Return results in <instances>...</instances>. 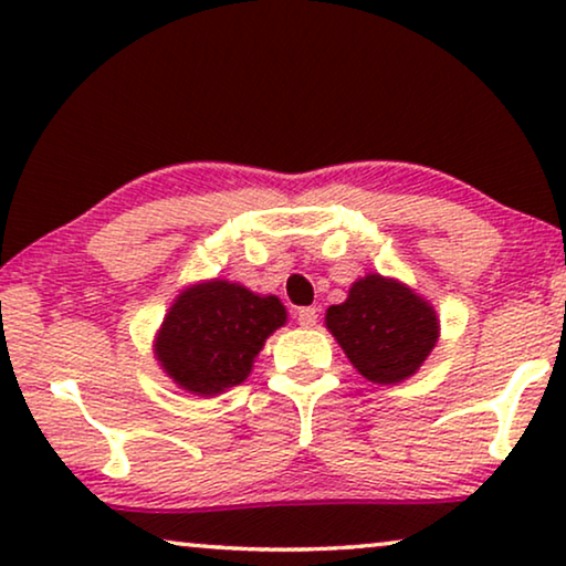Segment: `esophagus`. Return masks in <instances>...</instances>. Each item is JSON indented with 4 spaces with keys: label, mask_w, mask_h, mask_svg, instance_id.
Listing matches in <instances>:
<instances>
[{
    "label": "esophagus",
    "mask_w": 566,
    "mask_h": 566,
    "mask_svg": "<svg viewBox=\"0 0 566 566\" xmlns=\"http://www.w3.org/2000/svg\"><path fill=\"white\" fill-rule=\"evenodd\" d=\"M316 316H319V308H316V306H301L296 312V319H298L301 327H314Z\"/></svg>",
    "instance_id": "1"
}]
</instances>
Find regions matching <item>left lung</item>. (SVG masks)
<instances>
[{
    "instance_id": "obj_1",
    "label": "left lung",
    "mask_w": 566,
    "mask_h": 566,
    "mask_svg": "<svg viewBox=\"0 0 566 566\" xmlns=\"http://www.w3.org/2000/svg\"><path fill=\"white\" fill-rule=\"evenodd\" d=\"M327 329L374 384L405 381L438 343V316L428 301L381 275L353 283L345 304L327 308Z\"/></svg>"
}]
</instances>
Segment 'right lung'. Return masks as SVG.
<instances>
[{
    "label": "right lung",
    "instance_id": "obj_1",
    "mask_svg": "<svg viewBox=\"0 0 566 566\" xmlns=\"http://www.w3.org/2000/svg\"><path fill=\"white\" fill-rule=\"evenodd\" d=\"M285 324L275 296H258L229 281L188 289L169 308L157 337L161 368L192 394L242 384L265 339Z\"/></svg>",
    "mask_w": 566,
    "mask_h": 566
}]
</instances>
